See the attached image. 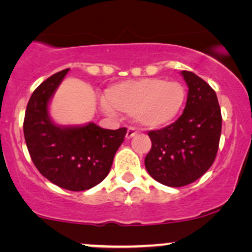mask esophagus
Here are the masks:
<instances>
[{
  "label": "esophagus",
  "instance_id": "esophagus-1",
  "mask_svg": "<svg viewBox=\"0 0 252 252\" xmlns=\"http://www.w3.org/2000/svg\"><path fill=\"white\" fill-rule=\"evenodd\" d=\"M138 132L135 131L134 127H129L128 129H127V133H126V139H131L134 137V135H137Z\"/></svg>",
  "mask_w": 252,
  "mask_h": 252
}]
</instances>
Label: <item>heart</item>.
<instances>
[{
    "mask_svg": "<svg viewBox=\"0 0 252 252\" xmlns=\"http://www.w3.org/2000/svg\"><path fill=\"white\" fill-rule=\"evenodd\" d=\"M103 109L133 115L140 126L161 127L179 113L185 100L184 87L177 81L158 78L128 80L108 87Z\"/></svg>",
    "mask_w": 252,
    "mask_h": 252,
    "instance_id": "heart-1",
    "label": "heart"
}]
</instances>
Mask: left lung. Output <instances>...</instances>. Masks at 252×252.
<instances>
[{
	"mask_svg": "<svg viewBox=\"0 0 252 252\" xmlns=\"http://www.w3.org/2000/svg\"><path fill=\"white\" fill-rule=\"evenodd\" d=\"M182 75L189 87L184 112L171 125L149 132L152 147L145 158L150 176L171 188L191 184L211 167L221 132L216 92L194 73Z\"/></svg>",
	"mask_w": 252,
	"mask_h": 252,
	"instance_id": "obj_1",
	"label": "left lung"
}]
</instances>
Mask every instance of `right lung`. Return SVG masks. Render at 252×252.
I'll use <instances>...</instances> for the list:
<instances>
[{"label":"right lung","instance_id":"add662e5","mask_svg":"<svg viewBox=\"0 0 252 252\" xmlns=\"http://www.w3.org/2000/svg\"><path fill=\"white\" fill-rule=\"evenodd\" d=\"M68 70L54 74L34 91L27 105L23 133L32 160L43 177L66 190L84 191L107 177L127 128L105 129L94 123L55 125L48 103Z\"/></svg>","mask_w":252,"mask_h":252}]
</instances>
